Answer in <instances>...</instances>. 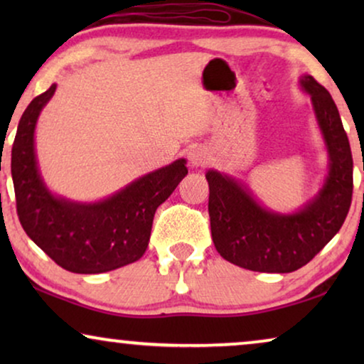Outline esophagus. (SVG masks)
Returning a JSON list of instances; mask_svg holds the SVG:
<instances>
[{"label": "esophagus", "instance_id": "esophagus-1", "mask_svg": "<svg viewBox=\"0 0 364 364\" xmlns=\"http://www.w3.org/2000/svg\"><path fill=\"white\" fill-rule=\"evenodd\" d=\"M187 157L192 167H203L210 161V154H208V151L203 146H193L188 149Z\"/></svg>", "mask_w": 364, "mask_h": 364}]
</instances>
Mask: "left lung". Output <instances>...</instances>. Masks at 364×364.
I'll return each instance as SVG.
<instances>
[{
    "label": "left lung",
    "instance_id": "1",
    "mask_svg": "<svg viewBox=\"0 0 364 364\" xmlns=\"http://www.w3.org/2000/svg\"><path fill=\"white\" fill-rule=\"evenodd\" d=\"M328 152L323 187L291 213L263 207L245 183L207 171L208 215L217 252L252 272L290 273L306 265L340 230L353 196V157L340 112L330 92L310 74L300 77Z\"/></svg>",
    "mask_w": 364,
    "mask_h": 364
}]
</instances>
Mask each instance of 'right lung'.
Returning <instances> with one entry per match:
<instances>
[{"label": "right lung", "instance_id": "right-lung-1", "mask_svg": "<svg viewBox=\"0 0 364 364\" xmlns=\"http://www.w3.org/2000/svg\"><path fill=\"white\" fill-rule=\"evenodd\" d=\"M56 84L34 97L18 124L11 176L19 222L28 237L59 267L73 273H104L137 262L147 250L154 213L187 176L186 159L136 178L97 202L54 196L39 172L34 131Z\"/></svg>", "mask_w": 364, "mask_h": 364}]
</instances>
